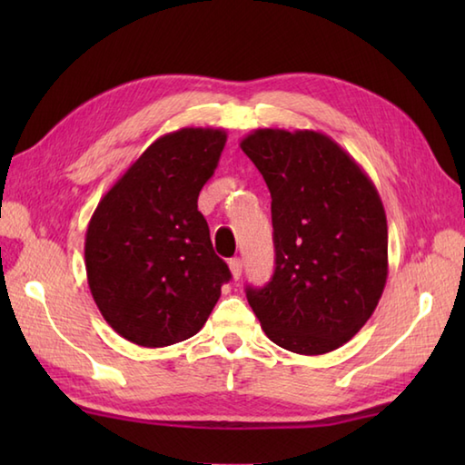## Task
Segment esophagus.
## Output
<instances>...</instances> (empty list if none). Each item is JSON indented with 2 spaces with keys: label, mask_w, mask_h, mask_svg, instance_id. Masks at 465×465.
<instances>
[{
  "label": "esophagus",
  "mask_w": 465,
  "mask_h": 465,
  "mask_svg": "<svg viewBox=\"0 0 465 465\" xmlns=\"http://www.w3.org/2000/svg\"><path fill=\"white\" fill-rule=\"evenodd\" d=\"M230 272L233 275V280H240L242 278V272H243V263L240 258H233L230 260Z\"/></svg>",
  "instance_id": "esophagus-1"
}]
</instances>
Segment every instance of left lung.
<instances>
[{"label":"left lung","mask_w":465,"mask_h":465,"mask_svg":"<svg viewBox=\"0 0 465 465\" xmlns=\"http://www.w3.org/2000/svg\"><path fill=\"white\" fill-rule=\"evenodd\" d=\"M240 147L272 193L275 270L245 295L265 335L302 355L358 333L388 280V222L373 182L330 135L255 130Z\"/></svg>","instance_id":"obj_1"}]
</instances>
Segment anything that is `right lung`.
Listing matches in <instances>:
<instances>
[{
    "mask_svg": "<svg viewBox=\"0 0 465 465\" xmlns=\"http://www.w3.org/2000/svg\"><path fill=\"white\" fill-rule=\"evenodd\" d=\"M225 140L213 127L162 135L95 207L85 233L87 283L104 320L127 341L165 348L192 338L232 278L197 212Z\"/></svg>",
    "mask_w": 465,
    "mask_h": 465,
    "instance_id": "obj_1",
    "label": "right lung"
}]
</instances>
